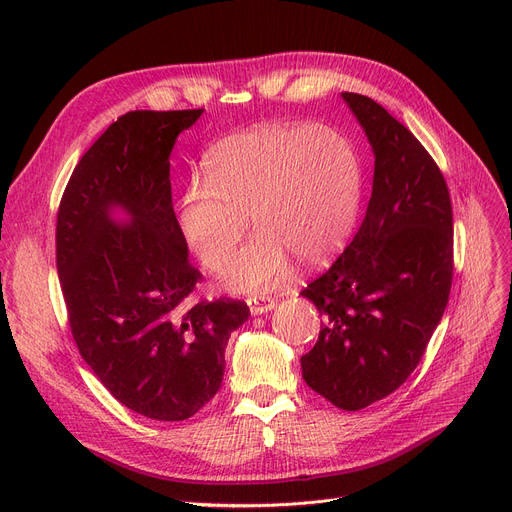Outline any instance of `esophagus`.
Listing matches in <instances>:
<instances>
[{"instance_id":"34e87169","label":"esophagus","mask_w":512,"mask_h":512,"mask_svg":"<svg viewBox=\"0 0 512 512\" xmlns=\"http://www.w3.org/2000/svg\"><path fill=\"white\" fill-rule=\"evenodd\" d=\"M247 303H249V309L253 315L267 313L276 307V299H272V297H249Z\"/></svg>"}]
</instances>
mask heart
Listing matches in <instances>:
<instances>
[{"mask_svg":"<svg viewBox=\"0 0 512 512\" xmlns=\"http://www.w3.org/2000/svg\"><path fill=\"white\" fill-rule=\"evenodd\" d=\"M205 180L182 199L180 228L199 261L218 270L232 255L247 218L257 236L230 259L222 282L261 292L288 280L292 260L305 267L334 259L351 236L363 191L355 149L317 126H259L215 145Z\"/></svg>","mask_w":512,"mask_h":512,"instance_id":"heart-1","label":"heart"}]
</instances>
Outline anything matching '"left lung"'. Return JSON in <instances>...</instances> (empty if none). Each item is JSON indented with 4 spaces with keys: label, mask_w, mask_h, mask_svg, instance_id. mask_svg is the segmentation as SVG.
<instances>
[{
    "label": "left lung",
    "mask_w": 512,
    "mask_h": 512,
    "mask_svg": "<svg viewBox=\"0 0 512 512\" xmlns=\"http://www.w3.org/2000/svg\"><path fill=\"white\" fill-rule=\"evenodd\" d=\"M373 147V191L353 242L301 294L324 324L301 357L303 380L344 411L407 382L452 286V203L415 134L380 103L342 93Z\"/></svg>",
    "instance_id": "obj_1"
}]
</instances>
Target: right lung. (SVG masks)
Here are the masks:
<instances>
[{
  "label": "right lung",
  "mask_w": 512,
  "mask_h": 512,
  "mask_svg": "<svg viewBox=\"0 0 512 512\" xmlns=\"http://www.w3.org/2000/svg\"><path fill=\"white\" fill-rule=\"evenodd\" d=\"M203 110L120 116L76 164L58 209L56 263L78 353L130 411L193 417L224 380L230 334L251 311L195 303L203 278L176 220L170 153ZM114 206L128 225L111 218Z\"/></svg>",
  "instance_id": "right-lung-1"
}]
</instances>
